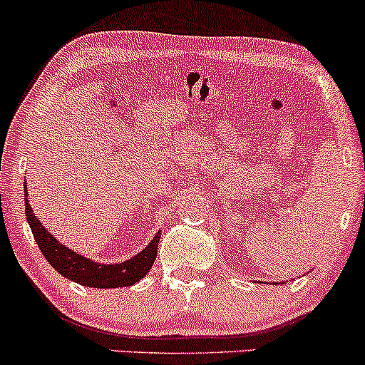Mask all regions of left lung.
<instances>
[{
	"label": "left lung",
	"instance_id": "obj_1",
	"mask_svg": "<svg viewBox=\"0 0 365 365\" xmlns=\"http://www.w3.org/2000/svg\"><path fill=\"white\" fill-rule=\"evenodd\" d=\"M274 284H277V282H274ZM280 284H282V282H280Z\"/></svg>",
	"mask_w": 365,
	"mask_h": 365
}]
</instances>
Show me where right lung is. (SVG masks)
<instances>
[{
  "label": "right lung",
  "mask_w": 365,
  "mask_h": 365,
  "mask_svg": "<svg viewBox=\"0 0 365 365\" xmlns=\"http://www.w3.org/2000/svg\"><path fill=\"white\" fill-rule=\"evenodd\" d=\"M27 187L24 185V197H26V218L33 230L34 241L41 250L46 262L50 263L62 277L74 280L86 287H100V289H109V287H126L131 284L138 282L147 275L150 270L152 263L155 262L158 256V242L161 237V230L154 235V239L149 242L145 250L140 251L133 258L126 259L121 263H98L93 259L85 258L83 255H78L76 251L69 250L58 242L45 225H41L38 218L34 216L33 207L27 201Z\"/></svg>",
  "instance_id": "add662e5"
}]
</instances>
